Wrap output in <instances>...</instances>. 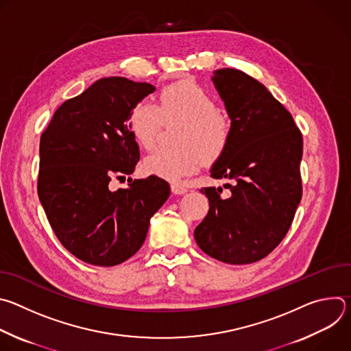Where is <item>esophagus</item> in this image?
Instances as JSON below:
<instances>
[{
	"label": "esophagus",
	"mask_w": 351,
	"mask_h": 351,
	"mask_svg": "<svg viewBox=\"0 0 351 351\" xmlns=\"http://www.w3.org/2000/svg\"><path fill=\"white\" fill-rule=\"evenodd\" d=\"M171 190H172V193H175V194H184V193L189 191V189H187L186 186L179 184V183H173V184L171 186Z\"/></svg>",
	"instance_id": "esophagus-1"
}]
</instances>
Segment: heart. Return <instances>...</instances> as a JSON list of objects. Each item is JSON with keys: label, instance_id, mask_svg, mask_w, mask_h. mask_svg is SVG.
I'll return each mask as SVG.
<instances>
[{"label": "heart", "instance_id": "b5f03b06", "mask_svg": "<svg viewBox=\"0 0 351 351\" xmlns=\"http://www.w3.org/2000/svg\"><path fill=\"white\" fill-rule=\"evenodd\" d=\"M183 121L173 148H158L149 154L143 169L147 175L178 182L195 172L206 160L215 161L232 137L230 118L217 110L214 97L191 80H180L164 87L158 107L149 101L138 103L129 115V129L138 145L152 149L165 122Z\"/></svg>", "mask_w": 351, "mask_h": 351}]
</instances>
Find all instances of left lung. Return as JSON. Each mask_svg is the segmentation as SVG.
<instances>
[{"mask_svg": "<svg viewBox=\"0 0 351 351\" xmlns=\"http://www.w3.org/2000/svg\"><path fill=\"white\" fill-rule=\"evenodd\" d=\"M214 84L232 119V137L211 169L228 179L203 187L210 210L195 230L198 247L222 263L241 265L263 260L289 232L303 195L300 161L303 136L291 114L250 75L218 69Z\"/></svg>", "mask_w": 351, "mask_h": 351, "instance_id": "obj_1", "label": "left lung"}]
</instances>
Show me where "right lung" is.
<instances>
[{
    "label": "right lung",
    "instance_id": "right-lung-1",
    "mask_svg": "<svg viewBox=\"0 0 351 351\" xmlns=\"http://www.w3.org/2000/svg\"><path fill=\"white\" fill-rule=\"evenodd\" d=\"M154 90L126 77L99 79L66 99L40 137L41 206L61 244L87 264L114 267L134 256L169 197L168 182L154 175L129 178L128 189L108 187L138 162L128 121Z\"/></svg>",
    "mask_w": 351,
    "mask_h": 351
}]
</instances>
